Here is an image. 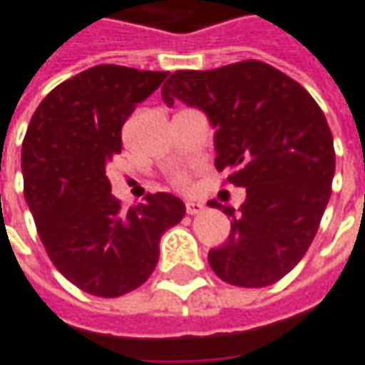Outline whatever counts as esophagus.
<instances>
[{
	"label": "esophagus",
	"mask_w": 365,
	"mask_h": 365,
	"mask_svg": "<svg viewBox=\"0 0 365 365\" xmlns=\"http://www.w3.org/2000/svg\"><path fill=\"white\" fill-rule=\"evenodd\" d=\"M203 209H205V205H203L201 201H187V203H185V211H187L190 215H197Z\"/></svg>",
	"instance_id": "esophagus-1"
}]
</instances>
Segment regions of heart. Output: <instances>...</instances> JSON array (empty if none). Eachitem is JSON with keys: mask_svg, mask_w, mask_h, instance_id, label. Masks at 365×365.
Returning <instances> with one entry per match:
<instances>
[{"mask_svg": "<svg viewBox=\"0 0 365 365\" xmlns=\"http://www.w3.org/2000/svg\"><path fill=\"white\" fill-rule=\"evenodd\" d=\"M175 183H178V185H185V183H187V180H185V175H175Z\"/></svg>", "mask_w": 365, "mask_h": 365, "instance_id": "obj_1", "label": "heart"}]
</instances>
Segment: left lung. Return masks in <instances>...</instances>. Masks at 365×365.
<instances>
[{
  "mask_svg": "<svg viewBox=\"0 0 365 365\" xmlns=\"http://www.w3.org/2000/svg\"><path fill=\"white\" fill-rule=\"evenodd\" d=\"M168 106L182 101L215 128V168L247 187L223 247L209 251L219 279L261 289L304 257L332 193L336 154L324 112L304 86L262 61L213 71H175L162 86Z\"/></svg>",
  "mask_w": 365,
  "mask_h": 365,
  "instance_id": "left-lung-1",
  "label": "left lung"
}]
</instances>
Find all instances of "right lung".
Listing matches in <instances>:
<instances>
[{
  "instance_id": "right-lung-1",
  "label": "right lung",
  "mask_w": 365,
  "mask_h": 365,
  "mask_svg": "<svg viewBox=\"0 0 365 365\" xmlns=\"http://www.w3.org/2000/svg\"><path fill=\"white\" fill-rule=\"evenodd\" d=\"M165 76L118 65L83 71L45 96L23 138V193L45 251L63 277L94 297L144 284L160 239L185 215L183 201L164 191L124 211L106 178L124 122Z\"/></svg>"
}]
</instances>
